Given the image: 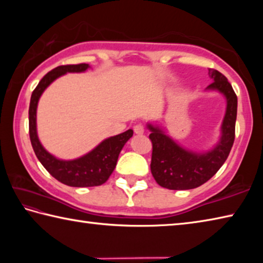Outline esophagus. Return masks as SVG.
Instances as JSON below:
<instances>
[{
  "label": "esophagus",
  "instance_id": "esophagus-1",
  "mask_svg": "<svg viewBox=\"0 0 263 263\" xmlns=\"http://www.w3.org/2000/svg\"><path fill=\"white\" fill-rule=\"evenodd\" d=\"M133 131H135L136 135H142L145 131L144 125H141V124H137V125H135V127H133Z\"/></svg>",
  "mask_w": 263,
  "mask_h": 263
}]
</instances>
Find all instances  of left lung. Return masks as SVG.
Wrapping results in <instances>:
<instances>
[{
    "label": "left lung",
    "instance_id": "1",
    "mask_svg": "<svg viewBox=\"0 0 263 263\" xmlns=\"http://www.w3.org/2000/svg\"><path fill=\"white\" fill-rule=\"evenodd\" d=\"M212 83L206 90H216L225 96L226 111L218 144L208 152H194L182 147L159 126L147 124L152 141L151 172L159 185L171 190H188L202 185L219 171L232 148L235 135L238 99L231 83L220 72L209 68Z\"/></svg>",
    "mask_w": 263,
    "mask_h": 263
}]
</instances>
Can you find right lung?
<instances>
[{"label": "right lung", "mask_w": 263, "mask_h": 263, "mask_svg": "<svg viewBox=\"0 0 263 263\" xmlns=\"http://www.w3.org/2000/svg\"><path fill=\"white\" fill-rule=\"evenodd\" d=\"M89 68L88 64L59 66L44 77L31 95L29 108V133L35 155L46 171L61 183L69 186H96L105 183L117 164L118 155L124 145L133 136V131L127 130L121 135L110 137L97 145L90 152L74 160L57 159L43 147L37 135V105L44 90L66 73H81Z\"/></svg>", "instance_id": "add662e5"}]
</instances>
